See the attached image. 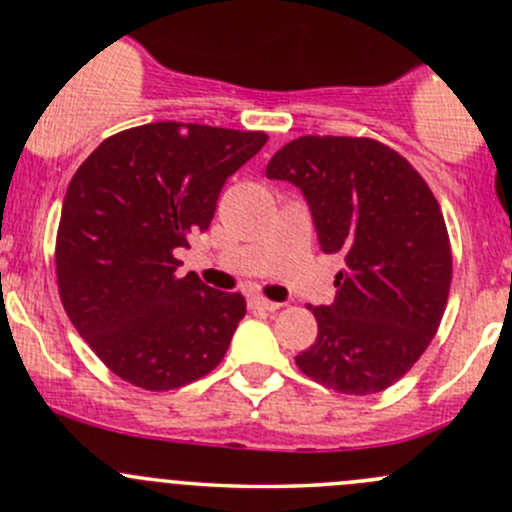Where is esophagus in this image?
Instances as JSON below:
<instances>
[{
	"label": "esophagus",
	"instance_id": "esophagus-1",
	"mask_svg": "<svg viewBox=\"0 0 512 512\" xmlns=\"http://www.w3.org/2000/svg\"><path fill=\"white\" fill-rule=\"evenodd\" d=\"M250 306L257 308V311H279V308H282V303L269 301V299H265V296H252Z\"/></svg>",
	"mask_w": 512,
	"mask_h": 512
}]
</instances>
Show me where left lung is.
I'll use <instances>...</instances> for the list:
<instances>
[{
    "mask_svg": "<svg viewBox=\"0 0 512 512\" xmlns=\"http://www.w3.org/2000/svg\"><path fill=\"white\" fill-rule=\"evenodd\" d=\"M265 172L301 189L320 250L345 262L335 301L308 306L318 338L296 367L347 396L389 389L428 350L447 308L452 245L435 194L406 157L364 136H301Z\"/></svg>",
    "mask_w": 512,
    "mask_h": 512,
    "instance_id": "left-lung-1",
    "label": "left lung"
}]
</instances>
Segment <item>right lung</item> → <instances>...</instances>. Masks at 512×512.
Masks as SVG:
<instances>
[{
    "mask_svg": "<svg viewBox=\"0 0 512 512\" xmlns=\"http://www.w3.org/2000/svg\"><path fill=\"white\" fill-rule=\"evenodd\" d=\"M265 131L160 121L109 136L77 167L55 238L60 301L119 379L170 391L221 364L245 296L179 277L174 250L204 233L218 194Z\"/></svg>",
    "mask_w": 512,
    "mask_h": 512,
    "instance_id": "obj_1",
    "label": "right lung"
}]
</instances>
